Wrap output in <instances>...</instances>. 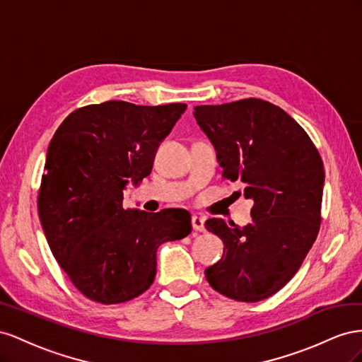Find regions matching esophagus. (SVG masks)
<instances>
[{
    "instance_id": "obj_1",
    "label": "esophagus",
    "mask_w": 362,
    "mask_h": 362,
    "mask_svg": "<svg viewBox=\"0 0 362 362\" xmlns=\"http://www.w3.org/2000/svg\"><path fill=\"white\" fill-rule=\"evenodd\" d=\"M191 224H192V229L195 232H204L206 227H204V218H202V216H197L194 215L192 220H191Z\"/></svg>"
}]
</instances>
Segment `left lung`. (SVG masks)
I'll return each mask as SVG.
<instances>
[{"label": "left lung", "instance_id": "obj_1", "mask_svg": "<svg viewBox=\"0 0 362 362\" xmlns=\"http://www.w3.org/2000/svg\"><path fill=\"white\" fill-rule=\"evenodd\" d=\"M194 110L216 150L223 177L241 185L244 197L253 200L252 221L244 227L221 218L206 221L224 252L204 276L233 300H264L291 281L317 238L322 156L300 124L268 101L245 98Z\"/></svg>", "mask_w": 362, "mask_h": 362}]
</instances>
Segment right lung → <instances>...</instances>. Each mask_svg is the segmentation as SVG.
Returning a JSON list of instances; mask_svg holds the SVG:
<instances>
[{
  "mask_svg": "<svg viewBox=\"0 0 362 362\" xmlns=\"http://www.w3.org/2000/svg\"><path fill=\"white\" fill-rule=\"evenodd\" d=\"M183 103L136 106L112 100L80 107L51 139L37 195L40 224L77 290L103 305L132 300L156 276L158 247L191 233L185 209L122 208L129 180L151 173Z\"/></svg>",
  "mask_w": 362,
  "mask_h": 362,
  "instance_id": "obj_1",
  "label": "right lung"
}]
</instances>
